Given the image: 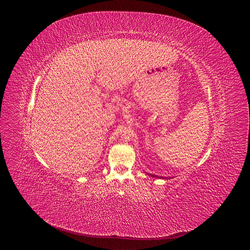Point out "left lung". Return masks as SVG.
<instances>
[{
    "mask_svg": "<svg viewBox=\"0 0 250 250\" xmlns=\"http://www.w3.org/2000/svg\"><path fill=\"white\" fill-rule=\"evenodd\" d=\"M151 177H155V178H162V179H164V178H167V177H159L157 175H153V174H150ZM167 179H169V178H167Z\"/></svg>",
    "mask_w": 250,
    "mask_h": 250,
    "instance_id": "8db88e82",
    "label": "left lung"
}]
</instances>
